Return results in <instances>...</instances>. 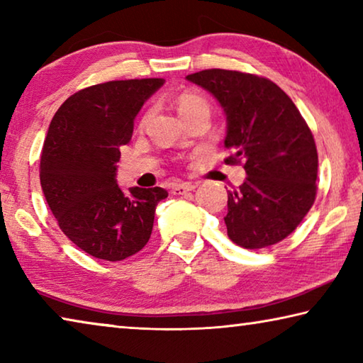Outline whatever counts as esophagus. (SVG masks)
Returning a JSON list of instances; mask_svg holds the SVG:
<instances>
[{
    "mask_svg": "<svg viewBox=\"0 0 363 363\" xmlns=\"http://www.w3.org/2000/svg\"><path fill=\"white\" fill-rule=\"evenodd\" d=\"M196 187V184L192 182H179V184H173L171 186V194L174 195H182V194H187L190 190H194Z\"/></svg>",
    "mask_w": 363,
    "mask_h": 363,
    "instance_id": "34e87169",
    "label": "esophagus"
}]
</instances>
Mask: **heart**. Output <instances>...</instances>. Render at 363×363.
I'll return each mask as SVG.
<instances>
[{
  "label": "heart",
  "mask_w": 363,
  "mask_h": 363,
  "mask_svg": "<svg viewBox=\"0 0 363 363\" xmlns=\"http://www.w3.org/2000/svg\"><path fill=\"white\" fill-rule=\"evenodd\" d=\"M174 104L182 120H186L189 116L200 112L210 113V102H208L201 94L194 93V91H184V93L176 97ZM145 118L147 115L144 116V120Z\"/></svg>",
  "instance_id": "b5f03b06"
}]
</instances>
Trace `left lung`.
<instances>
[{
    "label": "left lung",
    "mask_w": 363,
    "mask_h": 363,
    "mask_svg": "<svg viewBox=\"0 0 363 363\" xmlns=\"http://www.w3.org/2000/svg\"><path fill=\"white\" fill-rule=\"evenodd\" d=\"M216 97L227 118V164L247 179L227 196V235L259 250L286 238L314 205L318 157L312 133L277 84L251 73L210 69L186 77Z\"/></svg>",
    "instance_id": "obj_1"
}]
</instances>
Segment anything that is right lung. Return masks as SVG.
<instances>
[{
  "mask_svg": "<svg viewBox=\"0 0 363 363\" xmlns=\"http://www.w3.org/2000/svg\"><path fill=\"white\" fill-rule=\"evenodd\" d=\"M163 78L120 79L70 96L45 139L40 181L49 208L69 240L104 261H123L149 242L162 187L116 184L120 145L130 143L134 118L162 88Z\"/></svg>",
  "mask_w": 363,
  "mask_h": 363,
  "instance_id": "1",
  "label": "right lung"
}]
</instances>
